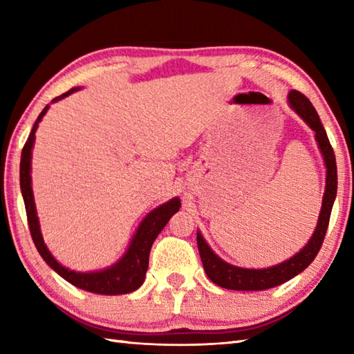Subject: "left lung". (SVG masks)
<instances>
[{
  "instance_id": "obj_1",
  "label": "left lung",
  "mask_w": 354,
  "mask_h": 354,
  "mask_svg": "<svg viewBox=\"0 0 354 354\" xmlns=\"http://www.w3.org/2000/svg\"><path fill=\"white\" fill-rule=\"evenodd\" d=\"M289 104L304 122H306L310 129L315 133V139L319 142L320 151L323 154L326 165V190L323 195V205L319 215V223L314 231L313 237L299 253H297L290 259L278 263V266L270 268H262V270H253V268H241L230 266V263L221 261L220 257L209 248L203 236L196 234V243H198L200 257L205 267L207 278L223 289L230 290H266L284 284L286 281L297 277L301 273L310 262L315 259L317 253L322 248V243L325 241L326 230L329 225V217H331V209L337 194V167H335V156L333 151L331 143L326 136V131L319 118L315 107L313 103L304 97L301 92L290 91L289 93Z\"/></svg>"
}]
</instances>
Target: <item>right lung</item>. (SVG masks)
Segmentation results:
<instances>
[{"mask_svg": "<svg viewBox=\"0 0 354 354\" xmlns=\"http://www.w3.org/2000/svg\"><path fill=\"white\" fill-rule=\"evenodd\" d=\"M76 91V87L70 88L68 92L62 93L61 97H56L53 101L68 97L70 93H73ZM48 107L50 106H45V109L40 112L39 118L35 120L31 134H29L25 147H23L20 162V187L23 200H25L29 231H31V237L35 248H37L40 256L44 257V261L53 268V270L57 274H61L64 279H67L70 284L80 287L82 290L101 293V295H122V293H129L139 289L143 284V281H145L149 261V250L153 247L154 239L159 236V232L164 230V226L167 223H169L171 215L179 211V206H181L179 198L170 200L169 203L156 207L154 211L147 215L145 220L140 223L139 230H137L136 236L133 237V242H131L127 254H124L115 266L106 268L103 272L92 273H76L73 270H68V268L62 267L61 263L51 256V253L46 248V245L44 243V237H41L39 226V218L37 214H35L31 175H29V173H31V149L35 139V129H37L41 117L46 113Z\"/></svg>", "mask_w": 354, "mask_h": 354, "instance_id": "right-lung-1", "label": "right lung"}]
</instances>
